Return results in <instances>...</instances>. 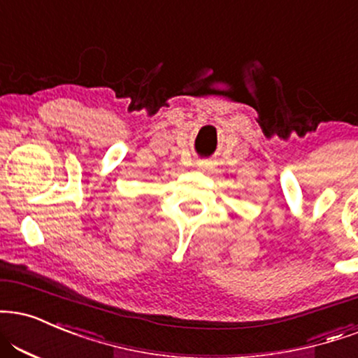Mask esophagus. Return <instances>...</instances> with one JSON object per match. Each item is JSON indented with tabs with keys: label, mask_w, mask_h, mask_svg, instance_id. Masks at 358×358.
I'll return each instance as SVG.
<instances>
[{
	"label": "esophagus",
	"mask_w": 358,
	"mask_h": 358,
	"mask_svg": "<svg viewBox=\"0 0 358 358\" xmlns=\"http://www.w3.org/2000/svg\"><path fill=\"white\" fill-rule=\"evenodd\" d=\"M210 166V163L206 162V160H200V162H196V168L198 170H206V168Z\"/></svg>",
	"instance_id": "esophagus-1"
}]
</instances>
